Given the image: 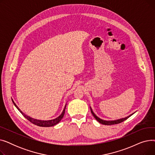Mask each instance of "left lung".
Returning a JSON list of instances; mask_svg holds the SVG:
<instances>
[{"label":"left lung","mask_w":155,"mask_h":155,"mask_svg":"<svg viewBox=\"0 0 155 155\" xmlns=\"http://www.w3.org/2000/svg\"><path fill=\"white\" fill-rule=\"evenodd\" d=\"M91 112L92 114V115L94 116V117L95 118V119L99 122V123L102 124H104V125H113V124H119V123H122V122L124 121L125 120H126L127 119H128L130 116H131L133 114H132L131 115H130L129 116H127L125 118H123V119H118V120H110V121H107V120H104L100 118H99L98 117H97L95 114L93 112L92 109L91 108Z\"/></svg>","instance_id":"left-lung-1"}]
</instances>
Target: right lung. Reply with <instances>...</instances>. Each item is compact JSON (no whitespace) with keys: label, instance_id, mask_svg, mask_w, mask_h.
Segmentation results:
<instances>
[{"label":"right lung","instance_id":"obj_1","mask_svg":"<svg viewBox=\"0 0 155 155\" xmlns=\"http://www.w3.org/2000/svg\"><path fill=\"white\" fill-rule=\"evenodd\" d=\"M12 102H13L14 105L15 106V107L19 110V111L22 114V115L24 117L26 118L29 122H31V123L34 124H35L36 126H40V127H51V126H53L56 125V124H58L59 122L62 119V118L63 117V116L64 114L65 108H66V106H65L64 108V110H63V111L62 112V114L58 117H57V118H56L54 119H53V120H37V119L31 118L30 117H29V116L24 114L19 109V107L17 106V105H15V104L14 102L13 101H12Z\"/></svg>","mask_w":155,"mask_h":155}]
</instances>
